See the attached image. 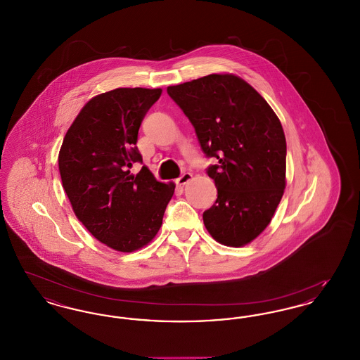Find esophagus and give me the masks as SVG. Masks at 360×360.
Listing matches in <instances>:
<instances>
[{
	"label": "esophagus",
	"instance_id": "esophagus-1",
	"mask_svg": "<svg viewBox=\"0 0 360 360\" xmlns=\"http://www.w3.org/2000/svg\"><path fill=\"white\" fill-rule=\"evenodd\" d=\"M191 178H193V174H191V172H184V174L176 179V184L181 185V186H184V185H186L188 182L191 181Z\"/></svg>",
	"mask_w": 360,
	"mask_h": 360
}]
</instances>
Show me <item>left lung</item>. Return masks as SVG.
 Here are the masks:
<instances>
[{
	"label": "left lung",
	"instance_id": "obj_1",
	"mask_svg": "<svg viewBox=\"0 0 360 360\" xmlns=\"http://www.w3.org/2000/svg\"><path fill=\"white\" fill-rule=\"evenodd\" d=\"M195 129L217 200L202 214L212 238L241 247L270 224L286 186V139L267 101L233 74H210L169 86Z\"/></svg>",
	"mask_w": 360,
	"mask_h": 360
}]
</instances>
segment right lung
Returning a JSON list of instances; mask_svg holds the SVG:
<instances>
[{"instance_id":"1","label":"right lung","mask_w":360,"mask_h":360,"mask_svg":"<svg viewBox=\"0 0 360 360\" xmlns=\"http://www.w3.org/2000/svg\"><path fill=\"white\" fill-rule=\"evenodd\" d=\"M162 89L119 87L93 97L71 124L59 151V172L72 210L108 247L132 252L158 233L175 185L155 179L143 163L137 134Z\"/></svg>"}]
</instances>
